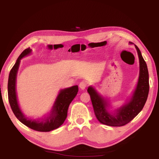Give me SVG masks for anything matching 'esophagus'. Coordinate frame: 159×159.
I'll use <instances>...</instances> for the list:
<instances>
[{
  "mask_svg": "<svg viewBox=\"0 0 159 159\" xmlns=\"http://www.w3.org/2000/svg\"><path fill=\"white\" fill-rule=\"evenodd\" d=\"M86 86H87V83L85 81H81L79 83V88L81 90H85Z\"/></svg>",
  "mask_w": 159,
  "mask_h": 159,
  "instance_id": "1",
  "label": "esophagus"
}]
</instances>
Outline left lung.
<instances>
[{"mask_svg":"<svg viewBox=\"0 0 159 159\" xmlns=\"http://www.w3.org/2000/svg\"><path fill=\"white\" fill-rule=\"evenodd\" d=\"M135 48L139 60V79L133 95L125 104L117 109L114 114H111L107 111V107H109V104L106 99L99 95L92 86L88 88L95 116L102 124L114 127L125 125L142 111L146 103L149 90V72L140 50L137 45H135Z\"/></svg>","mask_w":159,"mask_h":159,"instance_id":"left-lung-1","label":"left lung"}]
</instances>
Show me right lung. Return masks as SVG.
<instances>
[{"label": "right lung", "instance_id": "1", "mask_svg": "<svg viewBox=\"0 0 159 159\" xmlns=\"http://www.w3.org/2000/svg\"><path fill=\"white\" fill-rule=\"evenodd\" d=\"M31 52V50L29 48L24 50L19 56L15 65L10 70L8 83H7L9 103L15 116L23 124L36 131L50 132L58 128L63 124L67 116V111L69 104L76 96L79 91V87L78 85H74L72 87L61 90L56 98L50 114L47 117L38 120L29 119L26 118L21 111L17 102V93H16V78H17L20 60L23 57L30 55Z\"/></svg>", "mask_w": 159, "mask_h": 159}]
</instances>
